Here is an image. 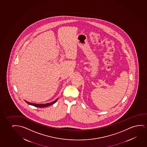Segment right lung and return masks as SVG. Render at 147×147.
I'll return each instance as SVG.
<instances>
[{
	"mask_svg": "<svg viewBox=\"0 0 147 147\" xmlns=\"http://www.w3.org/2000/svg\"><path fill=\"white\" fill-rule=\"evenodd\" d=\"M57 100H58V98L56 100L54 101L53 102L48 103H46V104H36V103H32L29 102H28V101H26V100H25V101L28 105H31L34 106V107H48V106H50L51 105L54 104V103L56 102Z\"/></svg>",
	"mask_w": 147,
	"mask_h": 147,
	"instance_id": "obj_1",
	"label": "right lung"
}]
</instances>
